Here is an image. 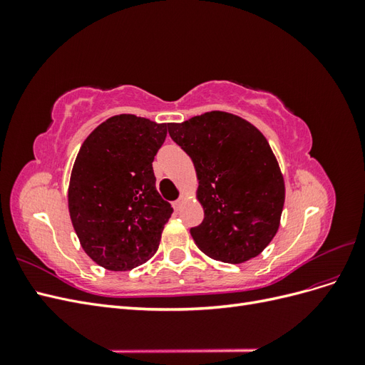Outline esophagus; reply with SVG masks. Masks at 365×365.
<instances>
[{
  "instance_id": "34e87169",
  "label": "esophagus",
  "mask_w": 365,
  "mask_h": 365,
  "mask_svg": "<svg viewBox=\"0 0 365 365\" xmlns=\"http://www.w3.org/2000/svg\"><path fill=\"white\" fill-rule=\"evenodd\" d=\"M184 200H185V197L184 196H180L178 197V200H176L175 202H173V208L176 210V212H178V210L182 207V202H184Z\"/></svg>"
}]
</instances>
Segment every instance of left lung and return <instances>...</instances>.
Listing matches in <instances>:
<instances>
[{
    "mask_svg": "<svg viewBox=\"0 0 365 365\" xmlns=\"http://www.w3.org/2000/svg\"><path fill=\"white\" fill-rule=\"evenodd\" d=\"M168 129L200 180L204 220L190 228L197 248L225 263L259 256L277 233L284 204L283 176L267 138L247 120L222 111Z\"/></svg>",
    "mask_w": 365,
    "mask_h": 365,
    "instance_id": "obj_1",
    "label": "left lung"
}]
</instances>
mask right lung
<instances>
[{
	"mask_svg": "<svg viewBox=\"0 0 365 365\" xmlns=\"http://www.w3.org/2000/svg\"><path fill=\"white\" fill-rule=\"evenodd\" d=\"M168 125L120 114L97 126L77 153L68 208L85 252L111 271L155 254L173 208L157 192L152 163Z\"/></svg>",
	"mask_w": 365,
	"mask_h": 365,
	"instance_id": "right-lung-1",
	"label": "right lung"
}]
</instances>
